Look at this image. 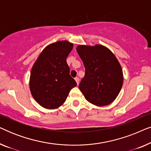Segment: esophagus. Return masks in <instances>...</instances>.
Here are the masks:
<instances>
[{
  "instance_id": "esophagus-1",
  "label": "esophagus",
  "mask_w": 151,
  "mask_h": 151,
  "mask_svg": "<svg viewBox=\"0 0 151 151\" xmlns=\"http://www.w3.org/2000/svg\"><path fill=\"white\" fill-rule=\"evenodd\" d=\"M75 80H76V83H77V84H78V83H79V81H80L79 78H78V77H76V78H75Z\"/></svg>"
}]
</instances>
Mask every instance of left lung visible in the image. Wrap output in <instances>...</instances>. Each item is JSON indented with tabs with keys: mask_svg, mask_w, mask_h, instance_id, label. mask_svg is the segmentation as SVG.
I'll return each instance as SVG.
<instances>
[{
	"mask_svg": "<svg viewBox=\"0 0 151 151\" xmlns=\"http://www.w3.org/2000/svg\"><path fill=\"white\" fill-rule=\"evenodd\" d=\"M77 52L85 67L79 88L88 102L106 106L115 100L123 84L121 65L110 49L101 45H78Z\"/></svg>",
	"mask_w": 151,
	"mask_h": 151,
	"instance_id": "1",
	"label": "left lung"
}]
</instances>
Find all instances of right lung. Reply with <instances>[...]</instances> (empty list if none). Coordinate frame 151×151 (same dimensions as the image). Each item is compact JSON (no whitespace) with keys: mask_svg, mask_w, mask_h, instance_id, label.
<instances>
[{"mask_svg":"<svg viewBox=\"0 0 151 151\" xmlns=\"http://www.w3.org/2000/svg\"><path fill=\"white\" fill-rule=\"evenodd\" d=\"M73 47V43L67 40L49 45L33 65L30 91L35 100L45 109H54L63 105L71 88L77 85L67 63Z\"/></svg>","mask_w":151,"mask_h":151,"instance_id":"obj_1","label":"right lung"}]
</instances>
